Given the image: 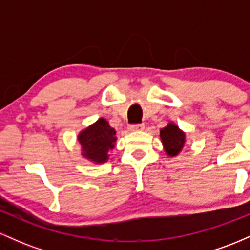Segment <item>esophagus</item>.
<instances>
[{
	"instance_id": "34e87169",
	"label": "esophagus",
	"mask_w": 250,
	"mask_h": 250,
	"mask_svg": "<svg viewBox=\"0 0 250 250\" xmlns=\"http://www.w3.org/2000/svg\"><path fill=\"white\" fill-rule=\"evenodd\" d=\"M145 129V125L143 123H137V125H131L129 127V130L130 131H139V130H143Z\"/></svg>"
}]
</instances>
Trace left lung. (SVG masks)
Masks as SVG:
<instances>
[{
	"label": "left lung",
	"mask_w": 250,
	"mask_h": 250,
	"mask_svg": "<svg viewBox=\"0 0 250 250\" xmlns=\"http://www.w3.org/2000/svg\"><path fill=\"white\" fill-rule=\"evenodd\" d=\"M160 137L165 150L170 157L176 156L185 147L186 134L173 122L168 123L160 130Z\"/></svg>",
	"instance_id": "8db88e82"
}]
</instances>
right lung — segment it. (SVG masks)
<instances>
[{
	"label": "right lung",
	"instance_id": "add662e5",
	"mask_svg": "<svg viewBox=\"0 0 250 250\" xmlns=\"http://www.w3.org/2000/svg\"><path fill=\"white\" fill-rule=\"evenodd\" d=\"M115 129L109 125L107 120L99 119L77 136L82 147V156L94 163L107 162L109 151L116 142Z\"/></svg>",
	"mask_w": 250,
	"mask_h": 250
}]
</instances>
